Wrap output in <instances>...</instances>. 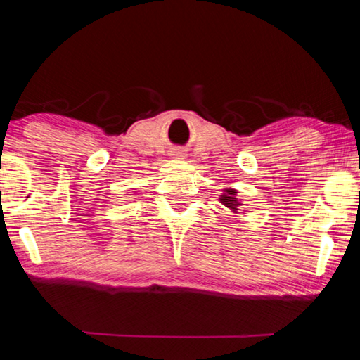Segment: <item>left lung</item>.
<instances>
[{"label": "left lung", "instance_id": "obj_1", "mask_svg": "<svg viewBox=\"0 0 360 360\" xmlns=\"http://www.w3.org/2000/svg\"><path fill=\"white\" fill-rule=\"evenodd\" d=\"M236 193H238V191H235V188H230V187L224 188L222 195L219 197V202H221L224 206H227L231 212L238 214V210L241 208L243 203L238 198H236Z\"/></svg>", "mask_w": 360, "mask_h": 360}]
</instances>
